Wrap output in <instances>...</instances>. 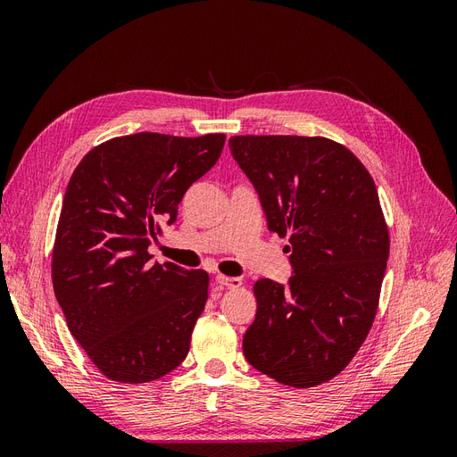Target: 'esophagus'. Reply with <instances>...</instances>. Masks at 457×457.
<instances>
[{
  "mask_svg": "<svg viewBox=\"0 0 457 457\" xmlns=\"http://www.w3.org/2000/svg\"><path fill=\"white\" fill-rule=\"evenodd\" d=\"M215 280H217V284L225 286V287H230V289H234V287H240V286H242V278H237V276L217 274V276H215Z\"/></svg>",
  "mask_w": 457,
  "mask_h": 457,
  "instance_id": "obj_1",
  "label": "esophagus"
}]
</instances>
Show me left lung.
<instances>
[{
    "mask_svg": "<svg viewBox=\"0 0 457 457\" xmlns=\"http://www.w3.org/2000/svg\"><path fill=\"white\" fill-rule=\"evenodd\" d=\"M228 145L269 230L289 238L294 267L287 286L253 284L244 356L282 385H322L347 368L378 312L391 242L376 183L326 137L234 135Z\"/></svg>",
    "mask_w": 457,
    "mask_h": 457,
    "instance_id": "8db88e82",
    "label": "left lung"
}]
</instances>
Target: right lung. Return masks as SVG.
I'll return each mask as SVG.
<instances>
[{
    "label": "right lung",
    "instance_id": "add662e5",
    "mask_svg": "<svg viewBox=\"0 0 457 457\" xmlns=\"http://www.w3.org/2000/svg\"><path fill=\"white\" fill-rule=\"evenodd\" d=\"M225 133H135L91 148L64 192L51 278L68 329L103 376L148 383L181 364L210 274L150 262L192 183L220 156Z\"/></svg>",
    "mask_w": 457,
    "mask_h": 457
}]
</instances>
